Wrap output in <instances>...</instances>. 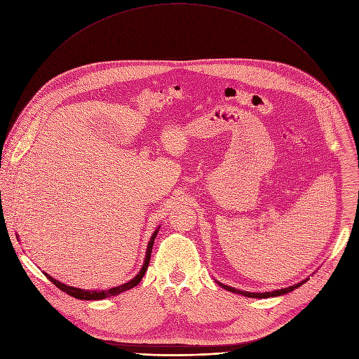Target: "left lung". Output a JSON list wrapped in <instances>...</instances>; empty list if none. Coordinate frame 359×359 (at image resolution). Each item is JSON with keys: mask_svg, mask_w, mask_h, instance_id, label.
Returning a JSON list of instances; mask_svg holds the SVG:
<instances>
[{"mask_svg": "<svg viewBox=\"0 0 359 359\" xmlns=\"http://www.w3.org/2000/svg\"><path fill=\"white\" fill-rule=\"evenodd\" d=\"M306 280H308V279H305V280H302V282H299V283H297V285H292V286H289V287H283V289H278V290H272V292H260V293H259V292H246V290H239V289H236V287L223 285V283H220V282H217V283H219L222 287H224L226 290L233 292V293H239V295H243V297H246V298H257V299H262V298H272V297H280V295H285V293L292 292L293 289H297V287H299L301 285H304Z\"/></svg>", "mask_w": 359, "mask_h": 359, "instance_id": "left-lung-1", "label": "left lung"}]
</instances>
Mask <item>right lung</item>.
Masks as SVG:
<instances>
[{
    "mask_svg": "<svg viewBox=\"0 0 359 359\" xmlns=\"http://www.w3.org/2000/svg\"><path fill=\"white\" fill-rule=\"evenodd\" d=\"M157 232L158 229L154 231V233L151 235L150 241H149V245H147V250H146V257H144V262H143V266L140 269V272L132 279L128 280L127 283H123L120 286H116V287H110L107 290H87V289H80V287H74V286H69V285H64L61 283L60 280H55L54 278H51L48 273L44 272V275L62 292L69 293L70 297L76 298V299H84V301H99V299H104V298H110V297H116V295H120L121 292H126L128 289H132L135 286H137L140 283V280L143 279L146 271H147V266L150 264V256H151V249H153V243H154V239L157 236Z\"/></svg>",
    "mask_w": 359,
    "mask_h": 359,
    "instance_id": "right-lung-1",
    "label": "right lung"
}]
</instances>
